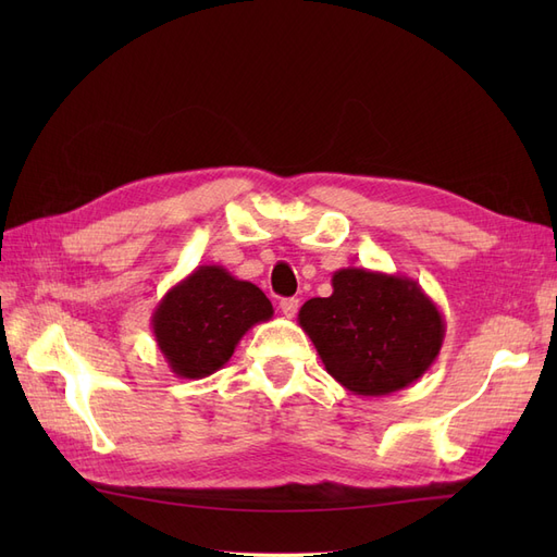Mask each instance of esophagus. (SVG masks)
Instances as JSON below:
<instances>
[{
	"label": "esophagus",
	"instance_id": "obj_1",
	"mask_svg": "<svg viewBox=\"0 0 557 557\" xmlns=\"http://www.w3.org/2000/svg\"><path fill=\"white\" fill-rule=\"evenodd\" d=\"M278 307H281V313L285 318H293L297 313V309H299V299L297 297H285V299L278 301Z\"/></svg>",
	"mask_w": 557,
	"mask_h": 557
}]
</instances>
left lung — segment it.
Returning a JSON list of instances; mask_svg holds the SVG:
<instances>
[{
    "mask_svg": "<svg viewBox=\"0 0 557 557\" xmlns=\"http://www.w3.org/2000/svg\"><path fill=\"white\" fill-rule=\"evenodd\" d=\"M297 320L327 374L362 397L418 381L446 336L442 311L413 278L364 267L334 272L332 295L309 299Z\"/></svg>",
    "mask_w": 557,
    "mask_h": 557,
    "instance_id": "8db88e82",
    "label": "left lung"
}]
</instances>
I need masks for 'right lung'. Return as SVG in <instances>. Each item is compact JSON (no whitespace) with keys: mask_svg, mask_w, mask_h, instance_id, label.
Instances as JSON below:
<instances>
[{"mask_svg":"<svg viewBox=\"0 0 557 557\" xmlns=\"http://www.w3.org/2000/svg\"><path fill=\"white\" fill-rule=\"evenodd\" d=\"M274 315L272 301L221 264H201L166 290L150 318L156 344L181 379L218 372L242 336Z\"/></svg>","mask_w":557,"mask_h":557,"instance_id":"right-lung-1","label":"right lung"}]
</instances>
